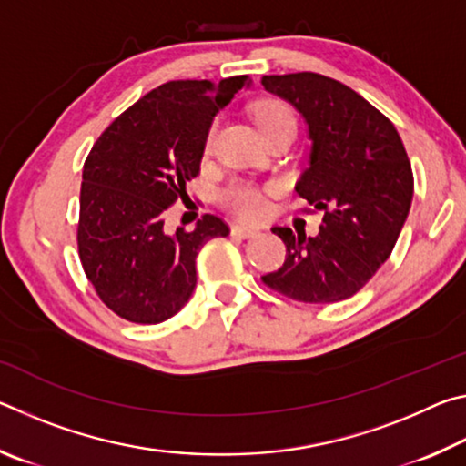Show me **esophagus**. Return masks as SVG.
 <instances>
[{"label": "esophagus", "instance_id": "obj_1", "mask_svg": "<svg viewBox=\"0 0 466 466\" xmlns=\"http://www.w3.org/2000/svg\"><path fill=\"white\" fill-rule=\"evenodd\" d=\"M257 234H258V228L242 226V224L232 226V236H238V238H252V236H257Z\"/></svg>", "mask_w": 466, "mask_h": 466}]
</instances>
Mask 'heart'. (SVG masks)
Returning a JSON list of instances; mask_svg holds the SVG:
<instances>
[{
	"instance_id": "b5f03b06",
	"label": "heart",
	"mask_w": 466,
	"mask_h": 466,
	"mask_svg": "<svg viewBox=\"0 0 466 466\" xmlns=\"http://www.w3.org/2000/svg\"><path fill=\"white\" fill-rule=\"evenodd\" d=\"M255 116L263 136L279 127H286V125L296 127V119L294 115H291V110L278 100L261 102V105L255 108ZM218 131L219 119H214L209 123V127L205 131L203 137L205 152H211V147L216 144ZM219 203H222L226 209H230L234 216H238L242 219H258L263 218L267 211V197L261 188L248 183H240V180H234V183L226 185L222 191H219Z\"/></svg>"
}]
</instances>
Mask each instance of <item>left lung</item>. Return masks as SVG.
<instances>
[{
    "label": "left lung",
    "instance_id": "left-lung-1",
    "mask_svg": "<svg viewBox=\"0 0 466 466\" xmlns=\"http://www.w3.org/2000/svg\"><path fill=\"white\" fill-rule=\"evenodd\" d=\"M309 125V168L296 193L322 209L314 238L273 228L286 263L263 283L306 304L351 298L390 257L413 199V170L400 136L380 110L327 76H263Z\"/></svg>",
    "mask_w": 466,
    "mask_h": 466
}]
</instances>
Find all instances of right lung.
Instances as JSON below:
<instances>
[{
	"label": "right lung",
	"mask_w": 466,
	"mask_h": 466,
	"mask_svg": "<svg viewBox=\"0 0 466 466\" xmlns=\"http://www.w3.org/2000/svg\"><path fill=\"white\" fill-rule=\"evenodd\" d=\"M248 76L157 86L102 131L84 162L77 250L98 298L121 319L157 325L191 298L203 244L228 236L205 214L195 230H164V214L199 175L209 123Z\"/></svg>",
	"instance_id": "obj_1"
}]
</instances>
